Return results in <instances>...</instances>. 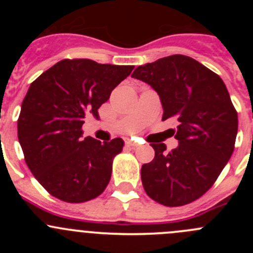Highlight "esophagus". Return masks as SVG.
<instances>
[{"mask_svg":"<svg viewBox=\"0 0 253 253\" xmlns=\"http://www.w3.org/2000/svg\"><path fill=\"white\" fill-rule=\"evenodd\" d=\"M126 145H127V147H131V148H137L139 144H138V143H137V142L129 141V139H128V141L126 142Z\"/></svg>","mask_w":253,"mask_h":253,"instance_id":"34e87169","label":"esophagus"}]
</instances>
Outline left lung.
I'll use <instances>...</instances> for the list:
<instances>
[{
	"label": "left lung",
	"instance_id": "obj_1",
	"mask_svg": "<svg viewBox=\"0 0 253 253\" xmlns=\"http://www.w3.org/2000/svg\"><path fill=\"white\" fill-rule=\"evenodd\" d=\"M132 77L149 84L162 101L163 120L175 117L178 145L143 164V187L168 207L185 206L213 186L234 152L237 112L223 79L192 57L172 55L139 66Z\"/></svg>",
	"mask_w": 253,
	"mask_h": 253
}]
</instances>
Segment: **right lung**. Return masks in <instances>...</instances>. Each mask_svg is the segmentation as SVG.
<instances>
[{
    "label": "right lung",
    "mask_w": 253,
    "mask_h": 253,
    "mask_svg": "<svg viewBox=\"0 0 253 253\" xmlns=\"http://www.w3.org/2000/svg\"><path fill=\"white\" fill-rule=\"evenodd\" d=\"M133 68L62 60L30 84L18 119V139L28 168L53 197L82 203L106 188L124 141L84 138L82 126L86 115L99 120L98 109Z\"/></svg>",
    "instance_id": "add662e5"
}]
</instances>
